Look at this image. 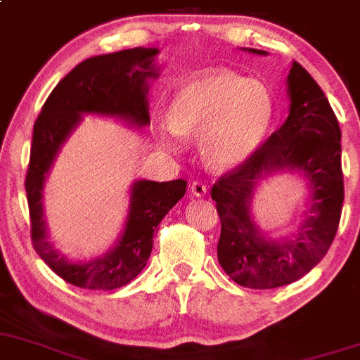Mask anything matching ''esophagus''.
I'll return each instance as SVG.
<instances>
[{
    "label": "esophagus",
    "mask_w": 360,
    "mask_h": 360,
    "mask_svg": "<svg viewBox=\"0 0 360 360\" xmlns=\"http://www.w3.org/2000/svg\"><path fill=\"white\" fill-rule=\"evenodd\" d=\"M207 192V187L201 181H192L191 184V194L195 195V198H205Z\"/></svg>",
    "instance_id": "esophagus-1"
}]
</instances>
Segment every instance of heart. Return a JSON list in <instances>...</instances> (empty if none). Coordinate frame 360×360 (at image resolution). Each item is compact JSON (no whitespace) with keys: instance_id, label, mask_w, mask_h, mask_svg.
Wrapping results in <instances>:
<instances>
[{"instance_id":"obj_1","label":"heart","mask_w":360,"mask_h":360,"mask_svg":"<svg viewBox=\"0 0 360 360\" xmlns=\"http://www.w3.org/2000/svg\"><path fill=\"white\" fill-rule=\"evenodd\" d=\"M274 117L276 98L269 84L232 70H207L175 91L172 120L161 124V140L179 150L185 135L201 133L199 149L207 165L232 169L262 149Z\"/></svg>"}]
</instances>
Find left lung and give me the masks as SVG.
I'll list each match as a JSON object with an SVG mask.
<instances>
[{
    "label": "left lung",
    "instance_id": "1",
    "mask_svg": "<svg viewBox=\"0 0 360 360\" xmlns=\"http://www.w3.org/2000/svg\"><path fill=\"white\" fill-rule=\"evenodd\" d=\"M255 55L266 51L243 48ZM290 112L253 158L211 188L221 220L218 263L239 286L274 290L302 279L328 253L343 205L342 131L324 91L298 62L286 77ZM291 172L309 187L302 220L290 235L270 238L254 218L263 179Z\"/></svg>",
    "mask_w": 360,
    "mask_h": 360
}]
</instances>
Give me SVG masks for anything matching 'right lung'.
<instances>
[{"label": "right lung", "instance_id": "1", "mask_svg": "<svg viewBox=\"0 0 360 360\" xmlns=\"http://www.w3.org/2000/svg\"><path fill=\"white\" fill-rule=\"evenodd\" d=\"M159 48H129L98 55L76 65L50 94L32 131L25 192L32 246L39 258L69 284L84 290H117L135 279L153 251L159 221L180 201L187 181L139 179L129 187L128 213L114 246L90 260L65 255L48 236L44 185L55 159L83 116H102L142 129L150 124V81L158 79Z\"/></svg>", "mask_w": 360, "mask_h": 360}]
</instances>
